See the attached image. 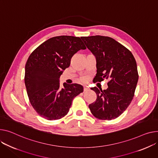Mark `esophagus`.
<instances>
[{"label": "esophagus", "mask_w": 158, "mask_h": 158, "mask_svg": "<svg viewBox=\"0 0 158 158\" xmlns=\"http://www.w3.org/2000/svg\"><path fill=\"white\" fill-rule=\"evenodd\" d=\"M89 91V88L88 87H84V91Z\"/></svg>", "instance_id": "34e87169"}]
</instances>
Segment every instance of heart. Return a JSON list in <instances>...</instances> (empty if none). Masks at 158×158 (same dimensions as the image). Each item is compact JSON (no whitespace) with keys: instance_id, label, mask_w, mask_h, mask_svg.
Listing matches in <instances>:
<instances>
[{"instance_id":"obj_1","label":"heart","mask_w":158,"mask_h":158,"mask_svg":"<svg viewBox=\"0 0 158 158\" xmlns=\"http://www.w3.org/2000/svg\"><path fill=\"white\" fill-rule=\"evenodd\" d=\"M83 81H85V79H83Z\"/></svg>"}]
</instances>
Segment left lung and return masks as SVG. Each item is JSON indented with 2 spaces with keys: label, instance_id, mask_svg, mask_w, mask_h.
<instances>
[{
  "label": "left lung",
  "instance_id": "obj_1",
  "mask_svg": "<svg viewBox=\"0 0 158 158\" xmlns=\"http://www.w3.org/2000/svg\"><path fill=\"white\" fill-rule=\"evenodd\" d=\"M96 57L97 73L94 82L109 79L108 88H91L96 101L89 105L94 117L102 120L117 118L127 109L134 96L139 74L135 59L127 48L114 39L101 35L81 37Z\"/></svg>",
  "mask_w": 158,
  "mask_h": 158
}]
</instances>
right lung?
I'll list each match as a JSON object with an SVG mask.
<instances>
[{"label": "right lung", "instance_id": "obj_1", "mask_svg": "<svg viewBox=\"0 0 158 158\" xmlns=\"http://www.w3.org/2000/svg\"><path fill=\"white\" fill-rule=\"evenodd\" d=\"M81 38L69 35L49 39L38 46L25 65V84L31 106L39 115L48 120L64 117L73 99L83 92L77 84L60 86V77L68 68L73 55L86 49Z\"/></svg>", "mask_w": 158, "mask_h": 158}]
</instances>
